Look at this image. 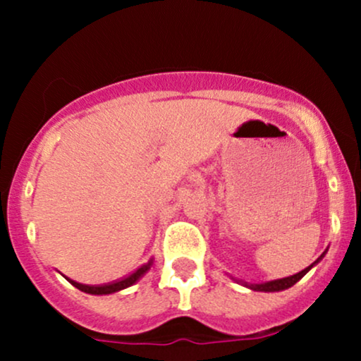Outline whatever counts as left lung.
<instances>
[{
    "mask_svg": "<svg viewBox=\"0 0 361 361\" xmlns=\"http://www.w3.org/2000/svg\"><path fill=\"white\" fill-rule=\"evenodd\" d=\"M324 255H326V251L322 252V255L319 256V258H317L316 261H314L312 264H309L307 268H304V270L299 271V273H295V275H292V276H285V279L263 281V283H247V281H243V280H235V279H233V280L238 281V283L244 285V287L255 290V292H281V290H287V288H290V287H293V285H295L297 281H299V280L302 279V276L305 275V273H309L310 268L316 267L319 261L324 258Z\"/></svg>",
    "mask_w": 361,
    "mask_h": 361,
    "instance_id": "obj_1",
    "label": "left lung"
}]
</instances>
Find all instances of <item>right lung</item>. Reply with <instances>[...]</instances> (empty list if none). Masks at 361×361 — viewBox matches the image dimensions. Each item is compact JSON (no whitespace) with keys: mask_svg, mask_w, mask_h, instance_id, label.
Returning a JSON list of instances; mask_svg holds the SVG:
<instances>
[{"mask_svg":"<svg viewBox=\"0 0 361 361\" xmlns=\"http://www.w3.org/2000/svg\"><path fill=\"white\" fill-rule=\"evenodd\" d=\"M152 263H154V259H149L146 264H142V267L137 268L132 275L126 276V279L118 280V281H114V283H106V285H82V283H78V281L74 280H69V283L74 285L76 288H80L81 292L85 293H91V295H109V293H115V292H120V290L127 288V287H132V285L135 283V281H139L142 279L146 273L151 270Z\"/></svg>","mask_w":361,"mask_h":361,"instance_id":"1","label":"right lung"}]
</instances>
